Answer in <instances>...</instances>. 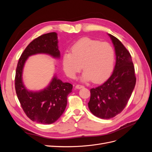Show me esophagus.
Masks as SVG:
<instances>
[{
  "instance_id": "1",
  "label": "esophagus",
  "mask_w": 152,
  "mask_h": 152,
  "mask_svg": "<svg viewBox=\"0 0 152 152\" xmlns=\"http://www.w3.org/2000/svg\"><path fill=\"white\" fill-rule=\"evenodd\" d=\"M84 86H81V85H77V86H75V88H76L77 89H82V88H84Z\"/></svg>"
}]
</instances>
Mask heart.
Wrapping results in <instances>:
<instances>
[{
    "instance_id": "1",
    "label": "heart",
    "mask_w": 152,
    "mask_h": 152,
    "mask_svg": "<svg viewBox=\"0 0 152 152\" xmlns=\"http://www.w3.org/2000/svg\"><path fill=\"white\" fill-rule=\"evenodd\" d=\"M114 60V50L108 43L83 38L73 45L71 53L63 54V67L68 77L75 79L82 65V80L99 83L110 76Z\"/></svg>"
}]
</instances>
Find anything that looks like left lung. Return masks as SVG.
<instances>
[{
  "mask_svg": "<svg viewBox=\"0 0 152 152\" xmlns=\"http://www.w3.org/2000/svg\"><path fill=\"white\" fill-rule=\"evenodd\" d=\"M116 56L115 65L109 79L91 89L88 107L94 115L110 119L120 113L131 98L136 79L130 53L115 37L108 34Z\"/></svg>",
  "mask_w": 152,
  "mask_h": 152,
  "instance_id": "left-lung-1",
  "label": "left lung"
}]
</instances>
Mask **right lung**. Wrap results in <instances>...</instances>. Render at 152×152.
Instances as JSON below:
<instances>
[{
	"mask_svg": "<svg viewBox=\"0 0 152 152\" xmlns=\"http://www.w3.org/2000/svg\"><path fill=\"white\" fill-rule=\"evenodd\" d=\"M44 54L54 59L61 56L58 47V34L50 32L41 35L26 48L18 63L15 77V89L21 107L32 121L42 124L56 122L65 112L67 96L73 86L63 82L54 73L51 80L44 89L31 91L27 89L23 80V72L28 58L33 55Z\"/></svg>",
	"mask_w": 152,
	"mask_h": 152,
	"instance_id": "add662e5",
	"label": "right lung"
}]
</instances>
